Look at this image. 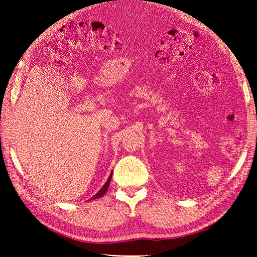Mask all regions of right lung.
Listing matches in <instances>:
<instances>
[{
    "label": "right lung",
    "mask_w": 257,
    "mask_h": 257,
    "mask_svg": "<svg viewBox=\"0 0 257 257\" xmlns=\"http://www.w3.org/2000/svg\"><path fill=\"white\" fill-rule=\"evenodd\" d=\"M111 177H112V173L110 174V176H109V178L107 179V181H106V183L103 185V188L100 189L94 196L93 197H91V199H96V198H99V197H102L104 194L106 193V191L108 190V186H109V184H110V180H111Z\"/></svg>",
    "instance_id": "1"
}]
</instances>
